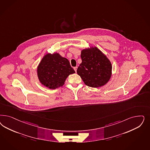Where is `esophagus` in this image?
I'll use <instances>...</instances> for the list:
<instances>
[{"label":"esophagus","mask_w":150,"mask_h":150,"mask_svg":"<svg viewBox=\"0 0 150 150\" xmlns=\"http://www.w3.org/2000/svg\"><path fill=\"white\" fill-rule=\"evenodd\" d=\"M74 69L75 72H77V67H74Z\"/></svg>","instance_id":"34e87169"}]
</instances>
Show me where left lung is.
Here are the masks:
<instances>
[{
    "mask_svg": "<svg viewBox=\"0 0 150 150\" xmlns=\"http://www.w3.org/2000/svg\"><path fill=\"white\" fill-rule=\"evenodd\" d=\"M81 57L82 63L77 73L88 86L102 87L111 77L112 66L110 61L97 47L83 50Z\"/></svg>",
    "mask_w": 150,
    "mask_h": 150,
    "instance_id": "left-lung-1",
    "label": "left lung"
}]
</instances>
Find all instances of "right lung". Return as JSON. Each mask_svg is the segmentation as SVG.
I'll return each instance as SVG.
<instances>
[{"label": "right lung", "instance_id": "obj_1", "mask_svg": "<svg viewBox=\"0 0 150 150\" xmlns=\"http://www.w3.org/2000/svg\"><path fill=\"white\" fill-rule=\"evenodd\" d=\"M74 73L69 61L58 53L45 55L38 68L40 82L52 89L63 86L68 76Z\"/></svg>", "mask_w": 150, "mask_h": 150}]
</instances>
